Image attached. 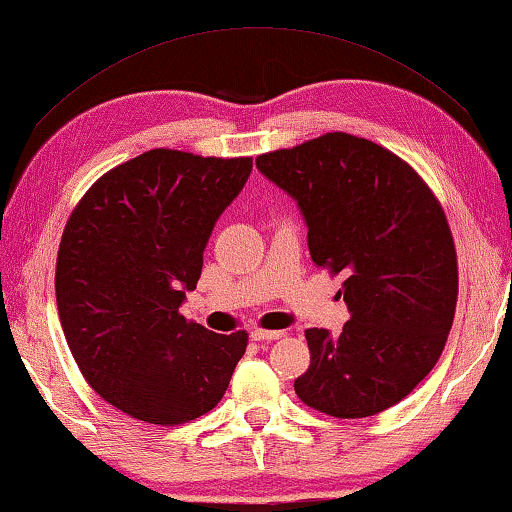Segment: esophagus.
<instances>
[{"instance_id": "esophagus-1", "label": "esophagus", "mask_w": 512, "mask_h": 512, "mask_svg": "<svg viewBox=\"0 0 512 512\" xmlns=\"http://www.w3.org/2000/svg\"><path fill=\"white\" fill-rule=\"evenodd\" d=\"M283 335V331H265V329H254L249 333V338L251 340H256V342H270V340H279Z\"/></svg>"}]
</instances>
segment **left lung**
Wrapping results in <instances>:
<instances>
[{"label":"left lung","instance_id":"left-lung-1","mask_svg":"<svg viewBox=\"0 0 512 512\" xmlns=\"http://www.w3.org/2000/svg\"><path fill=\"white\" fill-rule=\"evenodd\" d=\"M304 213L317 267L345 274L340 335L306 329L311 365L297 397L340 420L399 404L445 349L458 301L447 215L404 158L333 131L256 158Z\"/></svg>","mask_w":512,"mask_h":512}]
</instances>
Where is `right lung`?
I'll return each mask as SVG.
<instances>
[{
	"label": "right lung",
	"instance_id": "add662e5",
	"mask_svg": "<svg viewBox=\"0 0 512 512\" xmlns=\"http://www.w3.org/2000/svg\"><path fill=\"white\" fill-rule=\"evenodd\" d=\"M251 158L149 149L74 206L56 258V306L83 379L136 420L177 426L217 406L247 349L179 313L217 217Z\"/></svg>",
	"mask_w": 512,
	"mask_h": 512
}]
</instances>
